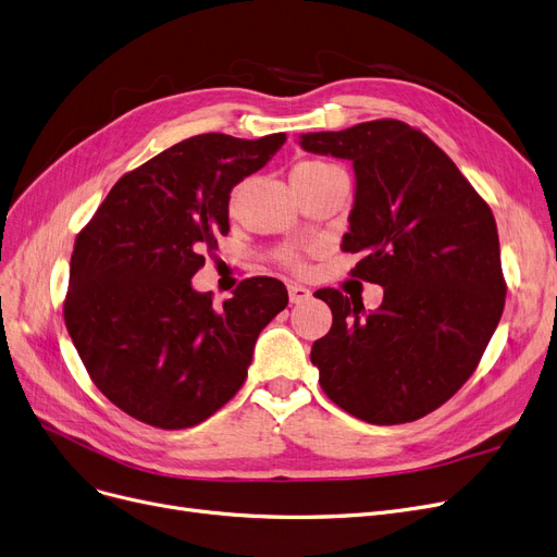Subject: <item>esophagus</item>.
I'll return each mask as SVG.
<instances>
[{"mask_svg": "<svg viewBox=\"0 0 557 557\" xmlns=\"http://www.w3.org/2000/svg\"><path fill=\"white\" fill-rule=\"evenodd\" d=\"M309 296H311V292H309V288H305L302 284H296V282L288 284V300H292L294 305H300V302L309 300Z\"/></svg>", "mask_w": 557, "mask_h": 557, "instance_id": "1", "label": "esophagus"}]
</instances>
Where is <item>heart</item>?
I'll list each match as a JSON object with an SVG mask.
<instances>
[{"label": "heart", "mask_w": 557, "mask_h": 557, "mask_svg": "<svg viewBox=\"0 0 557 557\" xmlns=\"http://www.w3.org/2000/svg\"><path fill=\"white\" fill-rule=\"evenodd\" d=\"M330 168H334V165H330V163H325V161H300L296 168H294V173H292V177L296 175V177H311V175H319V173H323V171H330ZM286 261L292 263V265H300V259L298 257H294V255H288L286 257Z\"/></svg>", "instance_id": "obj_1"}]
</instances>
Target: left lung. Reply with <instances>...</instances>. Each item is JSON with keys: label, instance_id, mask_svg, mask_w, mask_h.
I'll return each mask as SVG.
<instances>
[{"label": "left lung", "instance_id": "1", "mask_svg": "<svg viewBox=\"0 0 557 557\" xmlns=\"http://www.w3.org/2000/svg\"><path fill=\"white\" fill-rule=\"evenodd\" d=\"M307 152L352 161L355 205L342 248L359 252L352 277L380 284L382 305L336 288L311 364L348 414L396 425L442 407L485 352L505 307L496 221L450 157L400 120L302 134Z\"/></svg>", "mask_w": 557, "mask_h": 557}]
</instances>
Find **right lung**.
I'll list each match as a JSON object with an SVG mask.
<instances>
[{
	"mask_svg": "<svg viewBox=\"0 0 557 557\" xmlns=\"http://www.w3.org/2000/svg\"><path fill=\"white\" fill-rule=\"evenodd\" d=\"M284 140L190 136L120 177L77 234L65 327L95 386L136 421L182 430L219 412L286 307L275 277L244 280L223 307L190 286L230 232V190Z\"/></svg>",
	"mask_w": 557,
	"mask_h": 557,
	"instance_id": "1",
	"label": "right lung"
}]
</instances>
